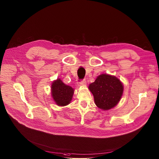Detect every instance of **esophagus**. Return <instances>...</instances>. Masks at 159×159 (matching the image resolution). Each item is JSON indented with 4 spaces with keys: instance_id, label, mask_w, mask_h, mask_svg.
Segmentation results:
<instances>
[{
    "instance_id": "34e87169",
    "label": "esophagus",
    "mask_w": 159,
    "mask_h": 159,
    "mask_svg": "<svg viewBox=\"0 0 159 159\" xmlns=\"http://www.w3.org/2000/svg\"><path fill=\"white\" fill-rule=\"evenodd\" d=\"M86 84H87L86 81V80H83V81H81V82L78 83V85L79 87H82V86H86Z\"/></svg>"
}]
</instances>
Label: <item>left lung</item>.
I'll return each instance as SVG.
<instances>
[{"label":"left lung","instance_id":"1","mask_svg":"<svg viewBox=\"0 0 159 159\" xmlns=\"http://www.w3.org/2000/svg\"><path fill=\"white\" fill-rule=\"evenodd\" d=\"M88 88L93 96L96 106L104 111L115 107L124 92V86L120 80L106 73L98 75Z\"/></svg>","mask_w":159,"mask_h":159}]
</instances>
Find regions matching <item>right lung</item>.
Returning a JSON list of instances; mask_svg holds the SVG:
<instances>
[{
  "label": "right lung",
  "instance_id": "1",
  "mask_svg": "<svg viewBox=\"0 0 159 159\" xmlns=\"http://www.w3.org/2000/svg\"><path fill=\"white\" fill-rule=\"evenodd\" d=\"M74 91L73 88L64 84L60 78L53 81L51 84V97L56 104L59 107H65L70 103Z\"/></svg>",
  "mask_w": 159,
  "mask_h": 159
}]
</instances>
